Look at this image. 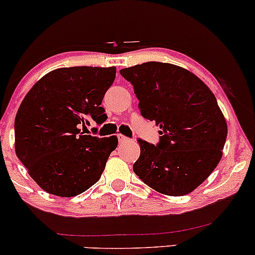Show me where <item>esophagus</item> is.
Wrapping results in <instances>:
<instances>
[{"instance_id": "obj_1", "label": "esophagus", "mask_w": 255, "mask_h": 255, "mask_svg": "<svg viewBox=\"0 0 255 255\" xmlns=\"http://www.w3.org/2000/svg\"><path fill=\"white\" fill-rule=\"evenodd\" d=\"M118 139H119V142L120 144H124V142H126V141H128V137L127 136H125V135H122V134H118Z\"/></svg>"}]
</instances>
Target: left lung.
<instances>
[{
  "label": "left lung",
  "instance_id": "obj_1",
  "mask_svg": "<svg viewBox=\"0 0 255 255\" xmlns=\"http://www.w3.org/2000/svg\"><path fill=\"white\" fill-rule=\"evenodd\" d=\"M134 87L142 118L159 126V142L137 139L133 171L154 191L191 193L215 170L228 127L211 90L197 75L171 63L146 62L120 71Z\"/></svg>",
  "mask_w": 255,
  "mask_h": 255
}]
</instances>
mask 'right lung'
I'll list each match as a JSON object with an SVG mask.
<instances>
[{"instance_id": "1", "label": "right lung", "mask_w": 255, "mask_h": 255, "mask_svg": "<svg viewBox=\"0 0 255 255\" xmlns=\"http://www.w3.org/2000/svg\"><path fill=\"white\" fill-rule=\"evenodd\" d=\"M115 75V67L58 68L25 96L14 122L15 152L45 192L75 197L101 178L118 137L84 130L91 120L102 125L108 119L101 104Z\"/></svg>"}]
</instances>
